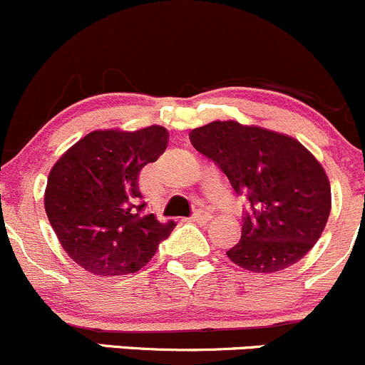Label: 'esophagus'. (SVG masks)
<instances>
[{
	"label": "esophagus",
	"mask_w": 365,
	"mask_h": 365,
	"mask_svg": "<svg viewBox=\"0 0 365 365\" xmlns=\"http://www.w3.org/2000/svg\"><path fill=\"white\" fill-rule=\"evenodd\" d=\"M190 220L195 222V224H199V225H205L212 220V215H210L208 212H195L192 217H190Z\"/></svg>",
	"instance_id": "1"
}]
</instances>
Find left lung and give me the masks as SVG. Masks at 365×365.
Instances as JSON below:
<instances>
[{"mask_svg": "<svg viewBox=\"0 0 365 365\" xmlns=\"http://www.w3.org/2000/svg\"><path fill=\"white\" fill-rule=\"evenodd\" d=\"M189 136L250 202L241 240L227 250L234 264L269 274L312 250L331 213V183L297 140L236 120L210 122Z\"/></svg>", "mask_w": 365, "mask_h": 365, "instance_id": "8db88e82", "label": "left lung"}]
</instances>
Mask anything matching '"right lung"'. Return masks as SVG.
Masks as SVG:
<instances>
[{
  "mask_svg": "<svg viewBox=\"0 0 365 365\" xmlns=\"http://www.w3.org/2000/svg\"><path fill=\"white\" fill-rule=\"evenodd\" d=\"M160 125L140 131H92L53 164L45 212L64 252L99 276L140 271L176 227L143 213L138 175L166 150Z\"/></svg>",
  "mask_w": 365,
  "mask_h": 365,
  "instance_id": "add662e5",
  "label": "right lung"
}]
</instances>
